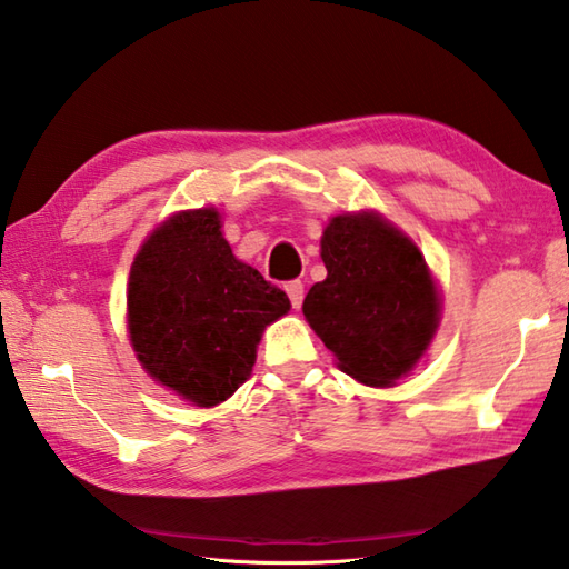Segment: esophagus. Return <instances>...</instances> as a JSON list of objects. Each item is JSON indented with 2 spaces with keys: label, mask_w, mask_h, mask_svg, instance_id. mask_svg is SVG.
I'll return each instance as SVG.
<instances>
[{
  "label": "esophagus",
  "mask_w": 569,
  "mask_h": 569,
  "mask_svg": "<svg viewBox=\"0 0 569 569\" xmlns=\"http://www.w3.org/2000/svg\"><path fill=\"white\" fill-rule=\"evenodd\" d=\"M283 288L288 298H291V306L300 308V303H303V281H288Z\"/></svg>",
  "instance_id": "esophagus-1"
}]
</instances>
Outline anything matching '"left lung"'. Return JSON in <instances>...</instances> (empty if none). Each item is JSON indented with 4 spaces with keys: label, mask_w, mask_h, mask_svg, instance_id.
<instances>
[{
    "label": "left lung",
    "mask_w": 569,
    "mask_h": 569,
    "mask_svg": "<svg viewBox=\"0 0 569 569\" xmlns=\"http://www.w3.org/2000/svg\"><path fill=\"white\" fill-rule=\"evenodd\" d=\"M326 281L303 313L340 370L387 387L411 370L437 330L439 296L419 249L375 214L336 217L322 231Z\"/></svg>",
    "instance_id": "1"
}]
</instances>
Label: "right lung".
Listing matches in <instances>:
<instances>
[{"label": "right lung", "instance_id": "add662e5", "mask_svg": "<svg viewBox=\"0 0 569 569\" xmlns=\"http://www.w3.org/2000/svg\"><path fill=\"white\" fill-rule=\"evenodd\" d=\"M291 300L233 259L214 209L182 211L152 233L128 286L130 340L154 380L199 407L247 382L263 328Z\"/></svg>", "mask_w": 569, "mask_h": 569}]
</instances>
